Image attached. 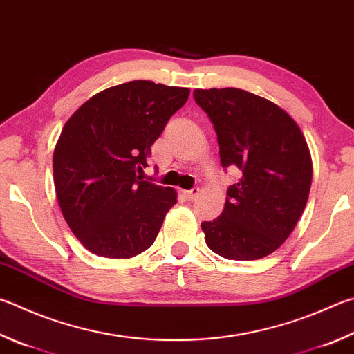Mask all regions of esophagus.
I'll use <instances>...</instances> for the list:
<instances>
[{"instance_id": "esophagus-1", "label": "esophagus", "mask_w": 354, "mask_h": 354, "mask_svg": "<svg viewBox=\"0 0 354 354\" xmlns=\"http://www.w3.org/2000/svg\"><path fill=\"white\" fill-rule=\"evenodd\" d=\"M184 195H185V198L189 199V201H192V199H195L199 195V189L194 187V189H190V190H185Z\"/></svg>"}]
</instances>
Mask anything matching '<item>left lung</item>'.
<instances>
[{
    "mask_svg": "<svg viewBox=\"0 0 354 354\" xmlns=\"http://www.w3.org/2000/svg\"><path fill=\"white\" fill-rule=\"evenodd\" d=\"M194 97L214 124L221 165L241 171L221 216L201 223L205 243L227 260L263 259L305 210L313 179L306 140L285 110L244 89H195Z\"/></svg>",
    "mask_w": 354,
    "mask_h": 354,
    "instance_id": "obj_1",
    "label": "left lung"
}]
</instances>
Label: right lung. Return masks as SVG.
I'll return each mask as SVG.
<instances>
[{
	"instance_id": "right-lung-1",
	"label": "right lung",
	"mask_w": 354,
	"mask_h": 354,
	"mask_svg": "<svg viewBox=\"0 0 354 354\" xmlns=\"http://www.w3.org/2000/svg\"><path fill=\"white\" fill-rule=\"evenodd\" d=\"M189 94L149 80L122 83L93 95L63 127L53 159L55 195L89 252L131 259L155 243L176 192L139 173Z\"/></svg>"
}]
</instances>
